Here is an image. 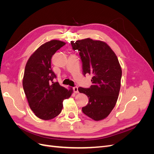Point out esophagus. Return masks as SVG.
<instances>
[{
    "instance_id": "34e87169",
    "label": "esophagus",
    "mask_w": 154,
    "mask_h": 154,
    "mask_svg": "<svg viewBox=\"0 0 154 154\" xmlns=\"http://www.w3.org/2000/svg\"><path fill=\"white\" fill-rule=\"evenodd\" d=\"M73 91L74 92V93H78L79 91H78V88L77 87H73Z\"/></svg>"
}]
</instances>
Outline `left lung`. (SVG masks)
<instances>
[{"label":"left lung","instance_id":"left-lung-1","mask_svg":"<svg viewBox=\"0 0 154 154\" xmlns=\"http://www.w3.org/2000/svg\"><path fill=\"white\" fill-rule=\"evenodd\" d=\"M71 44L80 52L83 74L92 76L90 88H78L88 97L83 112L94 121L103 119L113 110L119 96L122 71L117 56L103 41L88 38L71 41Z\"/></svg>","mask_w":154,"mask_h":154}]
</instances>
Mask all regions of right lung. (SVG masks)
Instances as JSON below:
<instances>
[{
    "mask_svg": "<svg viewBox=\"0 0 154 154\" xmlns=\"http://www.w3.org/2000/svg\"><path fill=\"white\" fill-rule=\"evenodd\" d=\"M66 43L52 40L42 44L32 53L26 65L22 85L29 105L36 117L49 120L62 112L63 101L71 97L73 90L53 82L51 58Z\"/></svg>",
    "mask_w": 154,
    "mask_h": 154,
    "instance_id": "right-lung-1",
    "label": "right lung"
}]
</instances>
